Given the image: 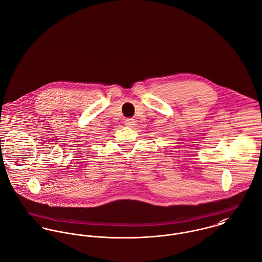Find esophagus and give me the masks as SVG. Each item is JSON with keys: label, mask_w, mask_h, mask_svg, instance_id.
Masks as SVG:
<instances>
[{"label": "esophagus", "mask_w": 262, "mask_h": 262, "mask_svg": "<svg viewBox=\"0 0 262 262\" xmlns=\"http://www.w3.org/2000/svg\"><path fill=\"white\" fill-rule=\"evenodd\" d=\"M124 123H125V125L128 126V127H133V125H135L136 121H135L134 119H132V118H128V119L125 120Z\"/></svg>", "instance_id": "34e87169"}]
</instances>
